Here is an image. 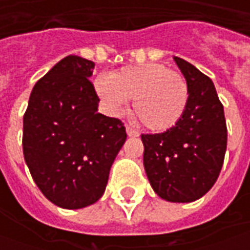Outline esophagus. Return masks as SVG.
Instances as JSON below:
<instances>
[{"label": "esophagus", "mask_w": 250, "mask_h": 250, "mask_svg": "<svg viewBox=\"0 0 250 250\" xmlns=\"http://www.w3.org/2000/svg\"><path fill=\"white\" fill-rule=\"evenodd\" d=\"M126 133H128V136H132V138L139 136V132L136 129H133V128H130L129 125H126Z\"/></svg>", "instance_id": "obj_1"}]
</instances>
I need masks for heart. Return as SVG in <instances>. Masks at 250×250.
<instances>
[{
	"mask_svg": "<svg viewBox=\"0 0 250 250\" xmlns=\"http://www.w3.org/2000/svg\"><path fill=\"white\" fill-rule=\"evenodd\" d=\"M94 87L112 115L122 114L133 100L136 117L154 132L174 128L182 120L189 101L187 79L163 63L128 66L114 75H100Z\"/></svg>",
	"mask_w": 250,
	"mask_h": 250,
	"instance_id": "1",
	"label": "heart"
}]
</instances>
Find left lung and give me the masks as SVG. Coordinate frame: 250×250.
I'll return each instance as SVG.
<instances>
[{"label": "left lung", "instance_id": "obj_1", "mask_svg": "<svg viewBox=\"0 0 250 250\" xmlns=\"http://www.w3.org/2000/svg\"><path fill=\"white\" fill-rule=\"evenodd\" d=\"M174 61L189 86L187 111L174 128L142 135L143 166L161 199L189 203L216 184L226 156L227 124L211 79L182 58Z\"/></svg>", "mask_w": 250, "mask_h": 250}]
</instances>
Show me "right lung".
I'll return each instance as SVG.
<instances>
[{"instance_id":"1","label":"right lung","mask_w":250,"mask_h":250,"mask_svg":"<svg viewBox=\"0 0 250 250\" xmlns=\"http://www.w3.org/2000/svg\"><path fill=\"white\" fill-rule=\"evenodd\" d=\"M93 69V61L65 57L34 84L23 117L24 161L42 193L62 208L103 196L126 140L120 120L97 112Z\"/></svg>"}]
</instances>
